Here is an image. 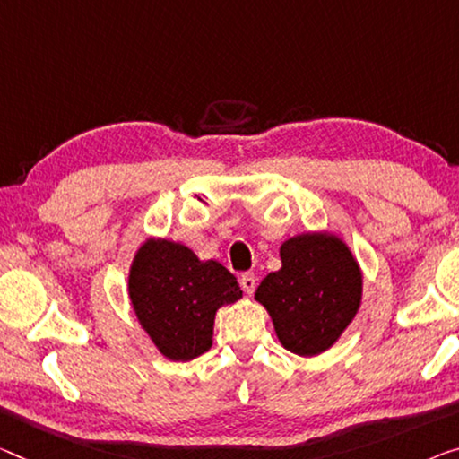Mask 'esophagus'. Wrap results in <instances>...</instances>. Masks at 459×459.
<instances>
[{"label":"esophagus","instance_id":"1","mask_svg":"<svg viewBox=\"0 0 459 459\" xmlns=\"http://www.w3.org/2000/svg\"><path fill=\"white\" fill-rule=\"evenodd\" d=\"M239 285H242L244 293L252 295L254 289H256V277H254V273H244L242 279H239Z\"/></svg>","mask_w":459,"mask_h":459}]
</instances>
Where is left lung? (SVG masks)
<instances>
[{"mask_svg": "<svg viewBox=\"0 0 459 459\" xmlns=\"http://www.w3.org/2000/svg\"><path fill=\"white\" fill-rule=\"evenodd\" d=\"M279 271L256 289L274 333L301 357L333 347L361 306L363 274L349 246L328 231L289 238L281 246Z\"/></svg>", "mask_w": 459, "mask_h": 459, "instance_id": "left-lung-1", "label": "left lung"}]
</instances>
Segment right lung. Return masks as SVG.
<instances>
[{
    "label": "right lung",
    "instance_id": "obj_1",
    "mask_svg": "<svg viewBox=\"0 0 459 459\" xmlns=\"http://www.w3.org/2000/svg\"><path fill=\"white\" fill-rule=\"evenodd\" d=\"M129 298L161 355L190 361L213 344L217 309L238 301L242 291L217 260H199L185 244L150 238L133 258Z\"/></svg>",
    "mask_w": 459,
    "mask_h": 459
}]
</instances>
